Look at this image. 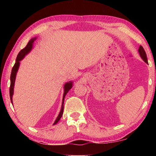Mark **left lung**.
<instances>
[{"label":"left lung","mask_w":156,"mask_h":156,"mask_svg":"<svg viewBox=\"0 0 156 156\" xmlns=\"http://www.w3.org/2000/svg\"><path fill=\"white\" fill-rule=\"evenodd\" d=\"M138 51H139V53H140V56H141V58L142 59H143V60H144L145 63H147V64L148 62H147V58L146 53H145L144 48L142 47L141 45L140 46V48H139Z\"/></svg>","instance_id":"obj_1"}]
</instances>
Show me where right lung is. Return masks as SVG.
Returning <instances> with one entry per match:
<instances>
[{"mask_svg":"<svg viewBox=\"0 0 156 156\" xmlns=\"http://www.w3.org/2000/svg\"><path fill=\"white\" fill-rule=\"evenodd\" d=\"M35 39H36V37L32 38L31 40L28 42V44L27 45H26V47L20 51L19 54L17 55V57H16L15 64L12 68L11 74V85H10V89H9L10 98H11L12 104V95H13V91H14V86H15L16 75V72H17V71H18V69L19 67V65H20V61L22 60V59L24 58L25 55L28 54L31 51V50L32 49V48H33V44H34V42L35 41ZM72 81L67 82V83H66L64 85V96H63V100H62V105L61 110H60V112H59L57 119H55L54 125H55L56 123H58V122L59 121V119H60L62 117V116L63 115V112H64V105H64V98H65L66 94L68 93V91L72 88Z\"/></svg>","mask_w":156,"mask_h":156,"instance_id":"obj_1","label":"right lung"}]
</instances>
